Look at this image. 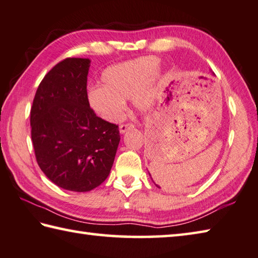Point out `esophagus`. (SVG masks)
Listing matches in <instances>:
<instances>
[{
  "label": "esophagus",
  "instance_id": "obj_1",
  "mask_svg": "<svg viewBox=\"0 0 258 258\" xmlns=\"http://www.w3.org/2000/svg\"><path fill=\"white\" fill-rule=\"evenodd\" d=\"M133 127H134V125H133L132 123H127V124H121V125L119 126V132H120L121 134H124L125 132H127L128 130L133 128Z\"/></svg>",
  "mask_w": 258,
  "mask_h": 258
}]
</instances>
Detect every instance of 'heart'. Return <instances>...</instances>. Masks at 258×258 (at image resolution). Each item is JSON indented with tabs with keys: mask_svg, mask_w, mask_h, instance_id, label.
I'll return each mask as SVG.
<instances>
[{
	"mask_svg": "<svg viewBox=\"0 0 258 258\" xmlns=\"http://www.w3.org/2000/svg\"><path fill=\"white\" fill-rule=\"evenodd\" d=\"M160 64L157 57H140L107 68L101 74L102 86L88 89L87 100L95 113L107 121H117L125 110V100L133 98L134 105L147 110L154 101L150 79Z\"/></svg>",
	"mask_w": 258,
	"mask_h": 258,
	"instance_id": "heart-1",
	"label": "heart"
}]
</instances>
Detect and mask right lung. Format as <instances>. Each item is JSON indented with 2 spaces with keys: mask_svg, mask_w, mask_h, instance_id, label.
Instances as JSON below:
<instances>
[{
  "mask_svg": "<svg viewBox=\"0 0 258 258\" xmlns=\"http://www.w3.org/2000/svg\"><path fill=\"white\" fill-rule=\"evenodd\" d=\"M90 59L69 57L41 80L30 110L38 166L64 189L89 191L108 177L120 141L118 125L98 117L88 104Z\"/></svg>",
  "mask_w": 258,
  "mask_h": 258,
  "instance_id": "1",
  "label": "right lung"
}]
</instances>
